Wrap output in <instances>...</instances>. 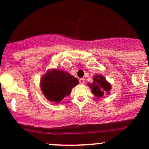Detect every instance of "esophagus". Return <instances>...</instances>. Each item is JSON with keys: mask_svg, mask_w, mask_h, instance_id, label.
Returning a JSON list of instances; mask_svg holds the SVG:
<instances>
[{"mask_svg": "<svg viewBox=\"0 0 149 149\" xmlns=\"http://www.w3.org/2000/svg\"><path fill=\"white\" fill-rule=\"evenodd\" d=\"M79 82H80V84L83 85L85 83V79L84 78H80L79 80Z\"/></svg>", "mask_w": 149, "mask_h": 149, "instance_id": "1", "label": "esophagus"}]
</instances>
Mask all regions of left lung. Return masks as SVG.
<instances>
[{
  "mask_svg": "<svg viewBox=\"0 0 149 149\" xmlns=\"http://www.w3.org/2000/svg\"><path fill=\"white\" fill-rule=\"evenodd\" d=\"M88 86L91 88L92 93L97 98L103 97L105 94H110L111 85L106 80L102 75H96L93 77V82L88 83Z\"/></svg>",
  "mask_w": 149,
  "mask_h": 149,
  "instance_id": "8db88e82",
  "label": "left lung"
}]
</instances>
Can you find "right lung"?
Here are the masks:
<instances>
[{
	"label": "right lung",
	"mask_w": 149,
	"mask_h": 149,
	"mask_svg": "<svg viewBox=\"0 0 149 149\" xmlns=\"http://www.w3.org/2000/svg\"><path fill=\"white\" fill-rule=\"evenodd\" d=\"M79 81L66 71L59 69H48L40 80V86L45 98L53 103H60Z\"/></svg>",
	"instance_id": "right-lung-1"
}]
</instances>
